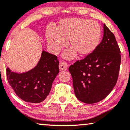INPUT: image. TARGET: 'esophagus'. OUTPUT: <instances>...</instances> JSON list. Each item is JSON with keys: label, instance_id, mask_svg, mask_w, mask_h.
Wrapping results in <instances>:
<instances>
[{"label": "esophagus", "instance_id": "esophagus-1", "mask_svg": "<svg viewBox=\"0 0 130 130\" xmlns=\"http://www.w3.org/2000/svg\"><path fill=\"white\" fill-rule=\"evenodd\" d=\"M67 64L64 63V62H60L59 64V69L60 71H63V70H66L67 69Z\"/></svg>", "mask_w": 130, "mask_h": 130}]
</instances>
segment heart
<instances>
[{
  "instance_id": "obj_1",
  "label": "heart",
  "mask_w": 130,
  "mask_h": 130,
  "mask_svg": "<svg viewBox=\"0 0 130 130\" xmlns=\"http://www.w3.org/2000/svg\"><path fill=\"white\" fill-rule=\"evenodd\" d=\"M102 37V28L96 21L73 18L60 20L56 29L50 27L46 31V40L51 51L57 53L69 40V50L63 57L71 60L79 56H89L96 50Z\"/></svg>"
}]
</instances>
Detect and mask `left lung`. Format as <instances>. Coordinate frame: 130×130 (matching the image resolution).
I'll list each match as a JSON object with an SVG mask.
<instances>
[{
    "label": "left lung",
    "mask_w": 130,
    "mask_h": 130,
    "mask_svg": "<svg viewBox=\"0 0 130 130\" xmlns=\"http://www.w3.org/2000/svg\"><path fill=\"white\" fill-rule=\"evenodd\" d=\"M120 53L114 35L104 24L103 38L96 50L69 68L74 94L79 101L95 104L109 95L118 79Z\"/></svg>",
    "instance_id": "obj_1"
}]
</instances>
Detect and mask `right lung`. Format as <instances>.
Wrapping results in <instances>:
<instances>
[{
    "instance_id": "1",
    "label": "right lung",
    "mask_w": 130,
    "mask_h": 130,
    "mask_svg": "<svg viewBox=\"0 0 130 130\" xmlns=\"http://www.w3.org/2000/svg\"><path fill=\"white\" fill-rule=\"evenodd\" d=\"M58 64L55 55L42 50L38 63L28 72L18 73L7 67V79L18 96L25 102L38 104L49 95L59 73Z\"/></svg>"
}]
</instances>
